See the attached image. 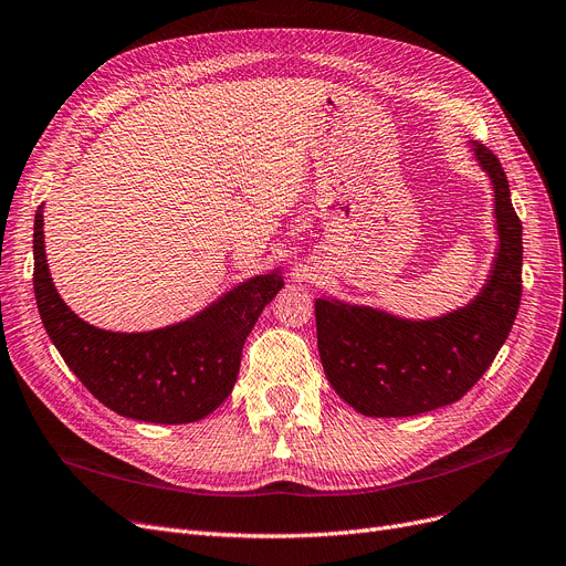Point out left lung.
Here are the masks:
<instances>
[{
  "label": "left lung",
  "instance_id": "1",
  "mask_svg": "<svg viewBox=\"0 0 566 566\" xmlns=\"http://www.w3.org/2000/svg\"><path fill=\"white\" fill-rule=\"evenodd\" d=\"M494 188L499 249L490 277L464 307L436 319H401L385 310L315 301L326 378L368 417H412L450 406L483 378L513 328L522 296V223L499 158L473 144Z\"/></svg>",
  "mask_w": 566,
  "mask_h": 566
}]
</instances>
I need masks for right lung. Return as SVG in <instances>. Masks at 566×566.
Returning a JSON list of instances; mask_svg holds the SVG:
<instances>
[{"label": "right lung", "mask_w": 566, "mask_h": 566, "mask_svg": "<svg viewBox=\"0 0 566 566\" xmlns=\"http://www.w3.org/2000/svg\"><path fill=\"white\" fill-rule=\"evenodd\" d=\"M34 296L60 357L99 403L139 422L186 424L214 412L233 391L244 340L284 286L280 270L230 289L196 317L146 331L114 333L76 317L51 280L44 205L34 214Z\"/></svg>", "instance_id": "obj_1"}]
</instances>
